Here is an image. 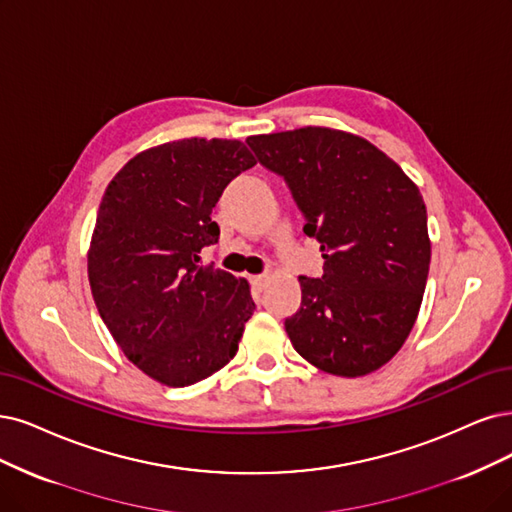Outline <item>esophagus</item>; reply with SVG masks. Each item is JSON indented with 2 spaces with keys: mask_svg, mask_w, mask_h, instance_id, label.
Instances as JSON below:
<instances>
[{
  "mask_svg": "<svg viewBox=\"0 0 512 512\" xmlns=\"http://www.w3.org/2000/svg\"><path fill=\"white\" fill-rule=\"evenodd\" d=\"M268 282H270V274H257V276H253V278H251V285H253L257 291L266 289Z\"/></svg>",
  "mask_w": 512,
  "mask_h": 512,
  "instance_id": "obj_1",
  "label": "esophagus"
}]
</instances>
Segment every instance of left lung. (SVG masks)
Segmentation results:
<instances>
[{
    "instance_id": "left-lung-1",
    "label": "left lung",
    "mask_w": 512,
    "mask_h": 512,
    "mask_svg": "<svg viewBox=\"0 0 512 512\" xmlns=\"http://www.w3.org/2000/svg\"><path fill=\"white\" fill-rule=\"evenodd\" d=\"M285 177L325 274L299 278L301 308L285 320L316 369L361 377L399 352L418 318L430 266L426 204L403 168L367 139L304 126L246 139Z\"/></svg>"
}]
</instances>
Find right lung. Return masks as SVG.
Wrapping results in <instances>:
<instances>
[{"mask_svg":"<svg viewBox=\"0 0 512 512\" xmlns=\"http://www.w3.org/2000/svg\"><path fill=\"white\" fill-rule=\"evenodd\" d=\"M257 160L238 139L189 137L130 158L105 189L88 249L94 304L128 361L170 388L238 352L255 304L246 278L202 266L213 208Z\"/></svg>","mask_w":512,"mask_h":512,"instance_id":"right-lung-1","label":"right lung"}]
</instances>
